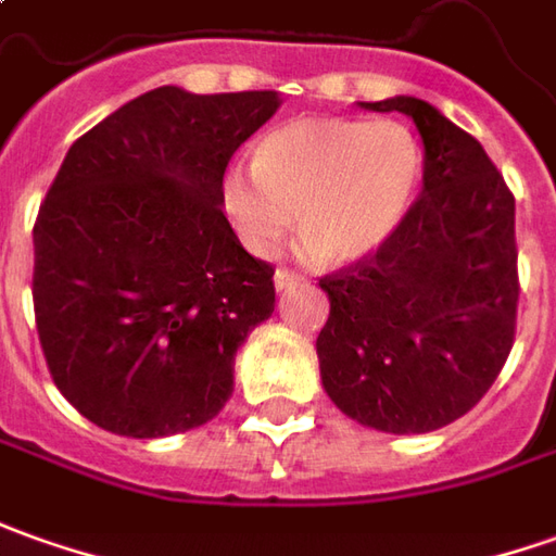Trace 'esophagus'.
Wrapping results in <instances>:
<instances>
[{"mask_svg": "<svg viewBox=\"0 0 556 556\" xmlns=\"http://www.w3.org/2000/svg\"><path fill=\"white\" fill-rule=\"evenodd\" d=\"M301 282V274H294V270H289V267H277V274H274V286H277V292H282V289H292V286H298Z\"/></svg>", "mask_w": 556, "mask_h": 556, "instance_id": "esophagus-1", "label": "esophagus"}]
</instances>
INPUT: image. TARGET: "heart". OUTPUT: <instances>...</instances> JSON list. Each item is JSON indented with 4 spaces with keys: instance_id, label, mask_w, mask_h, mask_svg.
<instances>
[{
    "instance_id": "obj_1",
    "label": "heart",
    "mask_w": 556,
    "mask_h": 556,
    "mask_svg": "<svg viewBox=\"0 0 556 556\" xmlns=\"http://www.w3.org/2000/svg\"><path fill=\"white\" fill-rule=\"evenodd\" d=\"M420 179V142L399 121L294 118L258 142L255 167L225 169L222 203L255 255H270L298 215L309 255L350 264L395 233Z\"/></svg>"
}]
</instances>
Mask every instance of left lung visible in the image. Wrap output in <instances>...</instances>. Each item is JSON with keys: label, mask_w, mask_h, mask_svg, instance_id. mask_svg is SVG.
<instances>
[{"label": "left lung", "mask_w": 556, "mask_h": 556, "mask_svg": "<svg viewBox=\"0 0 556 556\" xmlns=\"http://www.w3.org/2000/svg\"><path fill=\"white\" fill-rule=\"evenodd\" d=\"M402 112L422 136V191L383 247L319 279L331 301L316 338L328 399L392 435L459 420L484 399L517 326L515 194L481 142L417 97L362 103Z\"/></svg>", "instance_id": "8db88e82"}]
</instances>
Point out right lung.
<instances>
[{
    "label": "right lung",
    "mask_w": 556,
    "mask_h": 556,
    "mask_svg": "<svg viewBox=\"0 0 556 556\" xmlns=\"http://www.w3.org/2000/svg\"><path fill=\"white\" fill-rule=\"evenodd\" d=\"M277 109V90L167 85L66 151L33 228V307L56 389L105 432L176 435L230 399L277 292L222 213V176Z\"/></svg>",
    "instance_id": "add662e5"
}]
</instances>
